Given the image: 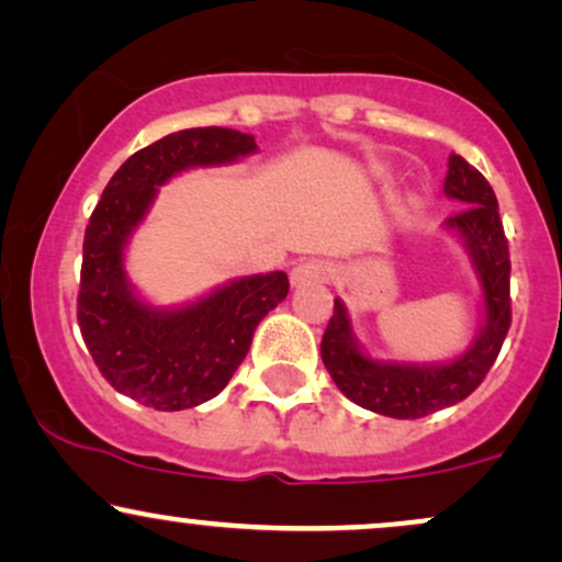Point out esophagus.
<instances>
[{
  "mask_svg": "<svg viewBox=\"0 0 562 562\" xmlns=\"http://www.w3.org/2000/svg\"><path fill=\"white\" fill-rule=\"evenodd\" d=\"M333 274L335 269L329 261L306 259L295 263L293 272H290V280H293V285H306V282H329L333 280Z\"/></svg>",
  "mask_w": 562,
  "mask_h": 562,
  "instance_id": "1",
  "label": "esophagus"
}]
</instances>
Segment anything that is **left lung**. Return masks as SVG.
I'll use <instances>...</instances> for the list:
<instances>
[{"label": "left lung", "instance_id": "obj_1", "mask_svg": "<svg viewBox=\"0 0 562 562\" xmlns=\"http://www.w3.org/2000/svg\"><path fill=\"white\" fill-rule=\"evenodd\" d=\"M445 193L463 209L448 227L465 240L482 280L486 322L479 340L445 367H403L371 361L356 346L348 311L335 301L333 319L322 337V361L342 395L361 408L392 418H422L465 401L492 369L510 329V254L497 199L486 178L458 154H450Z\"/></svg>", "mask_w": 562, "mask_h": 562}]
</instances>
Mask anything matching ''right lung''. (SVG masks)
<instances>
[{"instance_id":"1","label":"right lung","mask_w":562,"mask_h":562,"mask_svg":"<svg viewBox=\"0 0 562 562\" xmlns=\"http://www.w3.org/2000/svg\"><path fill=\"white\" fill-rule=\"evenodd\" d=\"M256 151L254 135L188 127L140 148L112 175L86 225L78 324L101 376L157 411L212 401L251 348L256 324L285 301V272L243 277L199 303L157 311L125 280L127 235L144 220L157 186L188 167L225 165Z\"/></svg>"}]
</instances>
